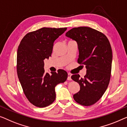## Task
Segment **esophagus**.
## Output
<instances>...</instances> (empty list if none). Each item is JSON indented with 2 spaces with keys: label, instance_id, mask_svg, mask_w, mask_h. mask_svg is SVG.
Returning a JSON list of instances; mask_svg holds the SVG:
<instances>
[{
  "label": "esophagus",
  "instance_id": "1",
  "mask_svg": "<svg viewBox=\"0 0 127 127\" xmlns=\"http://www.w3.org/2000/svg\"><path fill=\"white\" fill-rule=\"evenodd\" d=\"M71 74L68 73V77H67V79L68 80V81H71Z\"/></svg>",
  "mask_w": 127,
  "mask_h": 127
}]
</instances>
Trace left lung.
<instances>
[{"mask_svg": "<svg viewBox=\"0 0 127 127\" xmlns=\"http://www.w3.org/2000/svg\"><path fill=\"white\" fill-rule=\"evenodd\" d=\"M65 35L76 41L79 49L78 63L84 64L86 74L71 76L80 86V90L73 95L76 102L90 106L97 102L106 90L110 79L112 51L104 34L89 27L74 28Z\"/></svg>", "mask_w": 127, "mask_h": 127, "instance_id": "8db88e82", "label": "left lung"}]
</instances>
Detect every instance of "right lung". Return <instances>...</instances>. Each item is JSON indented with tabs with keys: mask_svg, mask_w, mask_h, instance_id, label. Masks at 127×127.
Here are the masks:
<instances>
[{
	"mask_svg": "<svg viewBox=\"0 0 127 127\" xmlns=\"http://www.w3.org/2000/svg\"><path fill=\"white\" fill-rule=\"evenodd\" d=\"M67 28H43L25 35L17 51L18 77L25 95L33 105L44 108L56 99L55 86L67 79L65 71L45 74L44 60L51 56L53 42Z\"/></svg>",
	"mask_w": 127,
	"mask_h": 127,
	"instance_id": "right-lung-1",
	"label": "right lung"
}]
</instances>
